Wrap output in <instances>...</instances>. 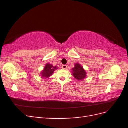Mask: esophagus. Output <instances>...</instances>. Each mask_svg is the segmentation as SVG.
<instances>
[{"mask_svg": "<svg viewBox=\"0 0 128 128\" xmlns=\"http://www.w3.org/2000/svg\"><path fill=\"white\" fill-rule=\"evenodd\" d=\"M62 68L64 69H66L67 68V66L64 64V65L62 66Z\"/></svg>", "mask_w": 128, "mask_h": 128, "instance_id": "34e87169", "label": "esophagus"}]
</instances>
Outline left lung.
<instances>
[{"instance_id": "obj_1", "label": "left lung", "mask_w": 128, "mask_h": 128, "mask_svg": "<svg viewBox=\"0 0 128 128\" xmlns=\"http://www.w3.org/2000/svg\"><path fill=\"white\" fill-rule=\"evenodd\" d=\"M72 75L77 80H83L86 77V72L80 64L76 63L74 67L72 68Z\"/></svg>"}]
</instances>
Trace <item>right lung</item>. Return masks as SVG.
<instances>
[{
    "label": "right lung",
    "mask_w": 128,
    "mask_h": 128,
    "mask_svg": "<svg viewBox=\"0 0 128 128\" xmlns=\"http://www.w3.org/2000/svg\"><path fill=\"white\" fill-rule=\"evenodd\" d=\"M57 69H58V68L56 66H53L52 64L47 63L41 72L40 76L42 78H48L53 74V72Z\"/></svg>",
    "instance_id": "add662e5"
}]
</instances>
